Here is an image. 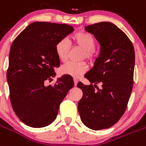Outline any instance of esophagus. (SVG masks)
<instances>
[{"instance_id": "1", "label": "esophagus", "mask_w": 146, "mask_h": 146, "mask_svg": "<svg viewBox=\"0 0 146 146\" xmlns=\"http://www.w3.org/2000/svg\"><path fill=\"white\" fill-rule=\"evenodd\" d=\"M73 81H74V85L75 86H76L77 85V84H78V79H77V78H73Z\"/></svg>"}]
</instances>
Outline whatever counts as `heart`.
Instances as JSON below:
<instances>
[{
  "instance_id": "heart-1",
  "label": "heart",
  "mask_w": 146,
  "mask_h": 146,
  "mask_svg": "<svg viewBox=\"0 0 146 146\" xmlns=\"http://www.w3.org/2000/svg\"><path fill=\"white\" fill-rule=\"evenodd\" d=\"M74 43L83 49L82 59H86L91 62L94 59V49L96 47V40L91 35L84 31H79L73 36ZM70 44L68 39L64 38L59 40L55 45L56 54L61 62H65L68 57ZM88 69V66L85 62H69L63 64L60 68L61 73L64 75L78 78L85 73Z\"/></svg>"
}]
</instances>
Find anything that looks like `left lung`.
<instances>
[{
    "label": "left lung",
    "instance_id": "8db88e82",
    "mask_svg": "<svg viewBox=\"0 0 146 146\" xmlns=\"http://www.w3.org/2000/svg\"><path fill=\"white\" fill-rule=\"evenodd\" d=\"M84 29L100 43L101 52L94 67L84 76L90 85L77 84L83 92L78 112L90 129H108L122 117L132 91L134 46L126 34L111 23H98ZM98 83L101 89L97 87Z\"/></svg>",
    "mask_w": 146,
    "mask_h": 146
}]
</instances>
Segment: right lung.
I'll list each match as a JSON object with an SVG mask.
<instances>
[{"mask_svg": "<svg viewBox=\"0 0 146 146\" xmlns=\"http://www.w3.org/2000/svg\"><path fill=\"white\" fill-rule=\"evenodd\" d=\"M73 30L67 24L35 22L11 45L6 73L10 101L27 126L41 128L54 122L61 102L74 86L73 78L67 76L58 78L54 85H45L46 81H52L54 68L60 64L56 44Z\"/></svg>", "mask_w": 146, "mask_h": 146, "instance_id": "1", "label": "right lung"}]
</instances>
